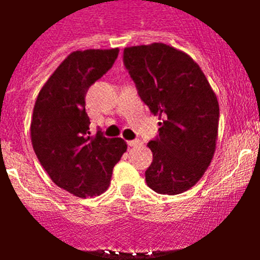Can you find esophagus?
I'll return each mask as SVG.
<instances>
[{"label":"esophagus","instance_id":"34e87169","mask_svg":"<svg viewBox=\"0 0 260 260\" xmlns=\"http://www.w3.org/2000/svg\"><path fill=\"white\" fill-rule=\"evenodd\" d=\"M128 146L129 147H134V146H139V144H142V142L140 140H128Z\"/></svg>","mask_w":260,"mask_h":260}]
</instances>
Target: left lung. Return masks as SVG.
<instances>
[{
	"label": "left lung",
	"instance_id": "obj_1",
	"mask_svg": "<svg viewBox=\"0 0 260 260\" xmlns=\"http://www.w3.org/2000/svg\"><path fill=\"white\" fill-rule=\"evenodd\" d=\"M124 64L139 95L159 116V138L147 146L152 163L146 182L160 194L191 189L213 159L220 108L193 58L165 43L124 48Z\"/></svg>",
	"mask_w": 260,
	"mask_h": 260
}]
</instances>
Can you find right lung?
Masks as SVG:
<instances>
[{
	"label": "right lung",
	"mask_w": 260,
	"mask_h": 260,
	"mask_svg": "<svg viewBox=\"0 0 260 260\" xmlns=\"http://www.w3.org/2000/svg\"><path fill=\"white\" fill-rule=\"evenodd\" d=\"M118 48L74 51L43 85L30 120L39 162L55 185L75 197L100 196L126 151L121 138L90 135L85 95L117 59Z\"/></svg>",
	"instance_id": "1"
}]
</instances>
